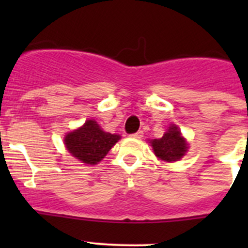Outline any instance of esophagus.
<instances>
[{
	"instance_id": "esophagus-1",
	"label": "esophagus",
	"mask_w": 248,
	"mask_h": 248,
	"mask_svg": "<svg viewBox=\"0 0 248 248\" xmlns=\"http://www.w3.org/2000/svg\"><path fill=\"white\" fill-rule=\"evenodd\" d=\"M142 136H144V133H142V131H138V132H137V133L132 134L131 137H133V138H136V139H141Z\"/></svg>"
}]
</instances>
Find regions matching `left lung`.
Listing matches in <instances>:
<instances>
[{"label":"left lung","instance_id":"obj_1","mask_svg":"<svg viewBox=\"0 0 248 248\" xmlns=\"http://www.w3.org/2000/svg\"><path fill=\"white\" fill-rule=\"evenodd\" d=\"M155 155L164 162H175L181 159L188 149L186 139L175 124H170L163 137L159 139L150 140Z\"/></svg>","mask_w":248,"mask_h":248}]
</instances>
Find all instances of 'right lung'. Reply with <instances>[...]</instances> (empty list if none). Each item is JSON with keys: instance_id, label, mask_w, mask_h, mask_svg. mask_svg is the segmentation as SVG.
<instances>
[{"instance_id": "add662e5", "label": "right lung", "mask_w": 248, "mask_h": 248, "mask_svg": "<svg viewBox=\"0 0 248 248\" xmlns=\"http://www.w3.org/2000/svg\"><path fill=\"white\" fill-rule=\"evenodd\" d=\"M120 136L104 132L94 120H87L81 127L64 137V145L69 154L82 163L93 166L101 162Z\"/></svg>"}]
</instances>
